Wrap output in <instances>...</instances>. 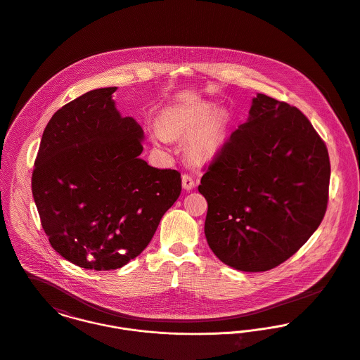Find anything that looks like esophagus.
I'll return each mask as SVG.
<instances>
[{
    "label": "esophagus",
    "instance_id": "obj_1",
    "mask_svg": "<svg viewBox=\"0 0 360 360\" xmlns=\"http://www.w3.org/2000/svg\"><path fill=\"white\" fill-rule=\"evenodd\" d=\"M195 186H196V182L191 175H188V174L182 175V188L185 191H192Z\"/></svg>",
    "mask_w": 360,
    "mask_h": 360
}]
</instances>
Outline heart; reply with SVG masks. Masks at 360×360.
Here are the masks:
<instances>
[{
  "label": "heart",
  "instance_id": "1",
  "mask_svg": "<svg viewBox=\"0 0 360 360\" xmlns=\"http://www.w3.org/2000/svg\"><path fill=\"white\" fill-rule=\"evenodd\" d=\"M229 119L224 110L202 102L192 108H172L161 115V127L152 129L153 139L167 145L169 136L188 135V153L198 161L214 160L226 143Z\"/></svg>",
  "mask_w": 360,
  "mask_h": 360
}]
</instances>
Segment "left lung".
Returning a JSON list of instances; mask_svg holds the SVG:
<instances>
[{
	"mask_svg": "<svg viewBox=\"0 0 360 360\" xmlns=\"http://www.w3.org/2000/svg\"><path fill=\"white\" fill-rule=\"evenodd\" d=\"M328 152L294 106L264 94L201 176L212 252L244 272L276 268L309 239L328 200Z\"/></svg>",
	"mask_w": 360,
	"mask_h": 360,
	"instance_id": "1",
	"label": "left lung"
}]
</instances>
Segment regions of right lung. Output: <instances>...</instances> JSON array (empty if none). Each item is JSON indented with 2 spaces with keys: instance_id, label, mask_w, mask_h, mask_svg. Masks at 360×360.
Masks as SVG:
<instances>
[{
  "instance_id": "obj_1",
  "label": "right lung",
  "mask_w": 360,
  "mask_h": 360,
  "mask_svg": "<svg viewBox=\"0 0 360 360\" xmlns=\"http://www.w3.org/2000/svg\"><path fill=\"white\" fill-rule=\"evenodd\" d=\"M117 86L89 91L46 124L32 191L53 250L94 271L119 269L150 243L181 195V174L139 158L143 129L121 117Z\"/></svg>"
}]
</instances>
